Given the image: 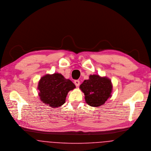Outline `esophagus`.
Returning <instances> with one entry per match:
<instances>
[{"label": "esophagus", "instance_id": "34e87169", "mask_svg": "<svg viewBox=\"0 0 151 151\" xmlns=\"http://www.w3.org/2000/svg\"><path fill=\"white\" fill-rule=\"evenodd\" d=\"M74 84H75V85H76V86H80V81H79V80H75V81H74Z\"/></svg>", "mask_w": 151, "mask_h": 151}]
</instances>
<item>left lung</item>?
I'll list each match as a JSON object with an SVG mask.
<instances>
[{
  "instance_id": "obj_1",
  "label": "left lung",
  "mask_w": 151,
  "mask_h": 151,
  "mask_svg": "<svg viewBox=\"0 0 151 151\" xmlns=\"http://www.w3.org/2000/svg\"><path fill=\"white\" fill-rule=\"evenodd\" d=\"M80 88L84 93L87 104L99 107L111 97L113 86L111 80L106 77L93 74L90 75L88 80H84Z\"/></svg>"
}]
</instances>
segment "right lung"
Instances as JSON below:
<instances>
[{
	"label": "right lung",
	"instance_id": "1",
	"mask_svg": "<svg viewBox=\"0 0 151 151\" xmlns=\"http://www.w3.org/2000/svg\"><path fill=\"white\" fill-rule=\"evenodd\" d=\"M76 88L74 83L59 73L46 74L41 78L38 89L41 101L52 108L63 105L68 92Z\"/></svg>",
	"mask_w": 151,
	"mask_h": 151
}]
</instances>
